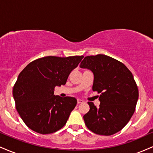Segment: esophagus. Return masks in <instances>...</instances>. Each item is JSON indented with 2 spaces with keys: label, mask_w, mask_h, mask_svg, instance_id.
<instances>
[{
  "label": "esophagus",
  "mask_w": 153,
  "mask_h": 153,
  "mask_svg": "<svg viewBox=\"0 0 153 153\" xmlns=\"http://www.w3.org/2000/svg\"><path fill=\"white\" fill-rule=\"evenodd\" d=\"M77 102H78V104H80V103H83L84 101H83V100H82V99H77Z\"/></svg>",
  "instance_id": "esophagus-1"
}]
</instances>
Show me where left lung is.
I'll return each instance as SVG.
<instances>
[{
  "mask_svg": "<svg viewBox=\"0 0 153 153\" xmlns=\"http://www.w3.org/2000/svg\"><path fill=\"white\" fill-rule=\"evenodd\" d=\"M94 75L93 91L100 94L99 107L88 102L90 110L83 116L86 127L100 135H112L125 127L135 111L138 88L132 73L117 59L105 55L87 56L80 62Z\"/></svg>",
  "mask_w": 153,
  "mask_h": 153,
  "instance_id": "1",
  "label": "left lung"
}]
</instances>
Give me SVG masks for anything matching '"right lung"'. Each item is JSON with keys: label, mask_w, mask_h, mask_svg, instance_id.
<instances>
[{"label": "right lung", "mask_w": 153, "mask_h": 153, "mask_svg": "<svg viewBox=\"0 0 153 153\" xmlns=\"http://www.w3.org/2000/svg\"><path fill=\"white\" fill-rule=\"evenodd\" d=\"M82 58V55L47 56L32 61L21 72L13 96L17 111L31 130L47 134L64 127L77 100L54 96V88L66 83Z\"/></svg>", "instance_id": "add662e5"}]
</instances>
